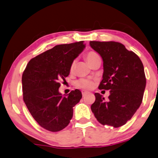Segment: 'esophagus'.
<instances>
[{
	"label": "esophagus",
	"instance_id": "1",
	"mask_svg": "<svg viewBox=\"0 0 158 158\" xmlns=\"http://www.w3.org/2000/svg\"><path fill=\"white\" fill-rule=\"evenodd\" d=\"M82 96L85 97L86 94H87L88 92H87V91H82Z\"/></svg>",
	"mask_w": 158,
	"mask_h": 158
}]
</instances>
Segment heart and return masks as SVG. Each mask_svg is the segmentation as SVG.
<instances>
[{
	"instance_id": "1",
	"label": "heart",
	"mask_w": 158,
	"mask_h": 158,
	"mask_svg": "<svg viewBox=\"0 0 158 158\" xmlns=\"http://www.w3.org/2000/svg\"><path fill=\"white\" fill-rule=\"evenodd\" d=\"M98 54L93 51L88 52L85 54V58L90 64H91L94 60L95 58H98ZM74 68H75V61H73L71 64L70 68V72H73ZM76 85L77 87L82 88V89H91V88H92L94 87V82L92 80H91V79H81L76 82Z\"/></svg>"
}]
</instances>
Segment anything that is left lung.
I'll return each instance as SVG.
<instances>
[{"label": "left lung", "instance_id": "obj_1", "mask_svg": "<svg viewBox=\"0 0 158 158\" xmlns=\"http://www.w3.org/2000/svg\"><path fill=\"white\" fill-rule=\"evenodd\" d=\"M90 46L103 58L99 89L110 91L107 100L94 94L91 111L101 124L119 127L133 117L143 101L146 85L143 64L137 55L120 43L91 41Z\"/></svg>", "mask_w": 158, "mask_h": 158}]
</instances>
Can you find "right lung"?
<instances>
[{
	"mask_svg": "<svg viewBox=\"0 0 158 158\" xmlns=\"http://www.w3.org/2000/svg\"><path fill=\"white\" fill-rule=\"evenodd\" d=\"M85 47L83 41L57 45L27 64L22 74L23 100L35 121L44 129L58 132L69 124L73 107L82 95L79 90L62 96L58 89L66 82L73 60Z\"/></svg>",
	"mask_w": 158,
	"mask_h": 158,
	"instance_id": "right-lung-1",
	"label": "right lung"
}]
</instances>
